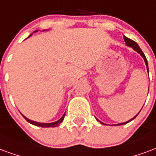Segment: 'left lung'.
<instances>
[{
  "label": "left lung",
  "mask_w": 156,
  "mask_h": 156,
  "mask_svg": "<svg viewBox=\"0 0 156 156\" xmlns=\"http://www.w3.org/2000/svg\"><path fill=\"white\" fill-rule=\"evenodd\" d=\"M124 40H125V42H126V45H127V46H129V47H132V48L134 49V50H135L136 51L138 52L139 54L142 57H143V59H144V61H145V65H146V69H147V70H148V72H149L148 61H147V60H146V57H145V54H144V53L142 52L141 49L140 48V46H139V45H138V44H137V43H136V41H132V40L129 39V38H127L126 36H124ZM139 113H140V112H139ZM139 113H138V114H139ZM138 114L136 115L135 117H133L132 119H130V120H128V121H126V122H124V123L117 124V125H114V126H121V125H125V124L129 123V121H131V120H134V119H135V118H136V117L137 116V115H138ZM100 122H101V124H103V125H105V124L102 123L101 121H100Z\"/></svg>",
  "instance_id": "8db88e82"
}]
</instances>
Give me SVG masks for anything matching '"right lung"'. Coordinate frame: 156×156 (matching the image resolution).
Segmentation results:
<instances>
[{"mask_svg": "<svg viewBox=\"0 0 156 156\" xmlns=\"http://www.w3.org/2000/svg\"><path fill=\"white\" fill-rule=\"evenodd\" d=\"M35 32H36V31H35ZM32 36V34H30V36H29V37L30 36ZM22 115V114H21ZM65 115H66V112L64 113V115H62V117H61V119H59V120H57V121H55V122H52V123H41V122H36V121H33V120H29L28 118H27V117L25 116V115H23V117L27 120V121H28L29 123L32 124V125H34V126H40V127H55V126H58L63 121V120H64V117H65Z\"/></svg>", "mask_w": 156, "mask_h": 156, "instance_id": "1", "label": "right lung"}]
</instances>
